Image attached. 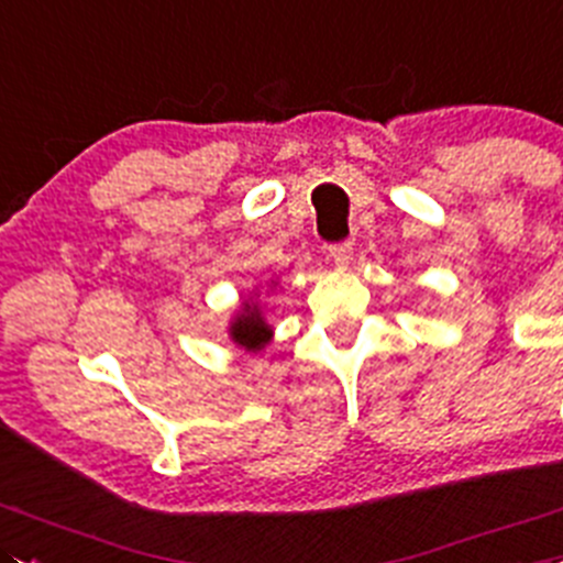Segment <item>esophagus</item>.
I'll return each instance as SVG.
<instances>
[{"instance_id": "obj_1", "label": "esophagus", "mask_w": 563, "mask_h": 563, "mask_svg": "<svg viewBox=\"0 0 563 563\" xmlns=\"http://www.w3.org/2000/svg\"><path fill=\"white\" fill-rule=\"evenodd\" d=\"M329 256L336 267H345L353 256V243L351 240H342V243H331L329 245Z\"/></svg>"}]
</instances>
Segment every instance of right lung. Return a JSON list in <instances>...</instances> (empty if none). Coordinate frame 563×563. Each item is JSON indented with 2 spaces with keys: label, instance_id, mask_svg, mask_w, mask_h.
Returning a JSON list of instances; mask_svg holds the SVG:
<instances>
[{
  "label": "right lung",
  "instance_id": "1",
  "mask_svg": "<svg viewBox=\"0 0 563 563\" xmlns=\"http://www.w3.org/2000/svg\"><path fill=\"white\" fill-rule=\"evenodd\" d=\"M232 336L234 342H240V345L256 347L271 336V329H267L265 320L260 318L256 307H245V312L232 323Z\"/></svg>",
  "mask_w": 563,
  "mask_h": 563
}]
</instances>
